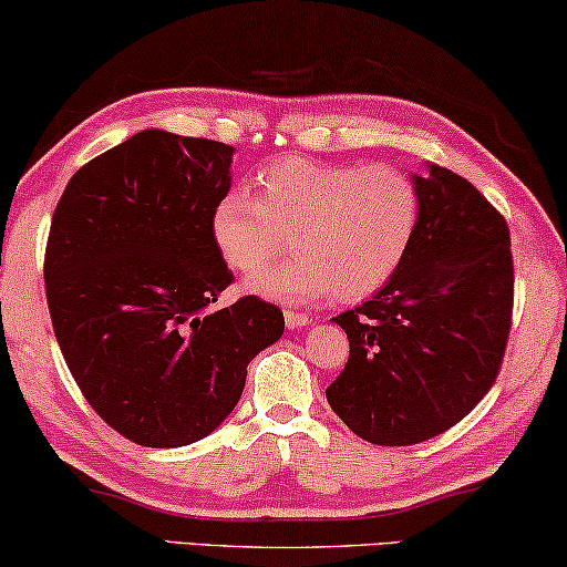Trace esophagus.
<instances>
[{"label": "esophagus", "instance_id": "1", "mask_svg": "<svg viewBox=\"0 0 567 567\" xmlns=\"http://www.w3.org/2000/svg\"><path fill=\"white\" fill-rule=\"evenodd\" d=\"M285 326L290 328H302V326H308V316L306 312H298V310H285Z\"/></svg>", "mask_w": 567, "mask_h": 567}]
</instances>
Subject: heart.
I'll list each match as a JSON object with an SVG mask.
<instances>
[{
  "mask_svg": "<svg viewBox=\"0 0 567 567\" xmlns=\"http://www.w3.org/2000/svg\"><path fill=\"white\" fill-rule=\"evenodd\" d=\"M255 190L224 193L208 229L221 259L244 275L279 256L291 236L299 257L247 280L249 292L275 300L369 298L402 267L422 216L417 181L394 165L287 155L259 167Z\"/></svg>",
  "mask_w": 567,
  "mask_h": 567,
  "instance_id": "obj_1",
  "label": "heart"
}]
</instances>
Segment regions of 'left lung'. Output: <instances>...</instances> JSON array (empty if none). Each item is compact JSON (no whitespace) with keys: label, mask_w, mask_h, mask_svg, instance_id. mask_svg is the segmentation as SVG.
I'll use <instances>...</instances> for the list:
<instances>
[{"label":"left lung","mask_w":567,"mask_h":567,"mask_svg":"<svg viewBox=\"0 0 567 567\" xmlns=\"http://www.w3.org/2000/svg\"><path fill=\"white\" fill-rule=\"evenodd\" d=\"M427 171L412 175L422 216L402 267L333 318L351 351L328 404L374 445L430 441L466 417L492 390L512 328L509 226L466 177Z\"/></svg>","instance_id":"left-lung-1"}]
</instances>
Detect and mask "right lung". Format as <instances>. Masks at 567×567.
Masks as SVG:
<instances>
[{
  "instance_id": "add662e5",
  "label": "right lung",
  "mask_w": 567,
  "mask_h": 567,
  "mask_svg": "<svg viewBox=\"0 0 567 567\" xmlns=\"http://www.w3.org/2000/svg\"><path fill=\"white\" fill-rule=\"evenodd\" d=\"M234 147L145 130L81 167L50 224L45 295L75 384L132 443L177 447L221 425L249 361L285 331L247 295L210 310L234 275L210 239Z\"/></svg>"
}]
</instances>
